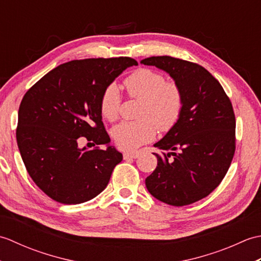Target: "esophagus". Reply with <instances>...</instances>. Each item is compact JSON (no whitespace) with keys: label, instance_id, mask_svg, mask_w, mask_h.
<instances>
[{"label":"esophagus","instance_id":"34e87169","mask_svg":"<svg viewBox=\"0 0 261 261\" xmlns=\"http://www.w3.org/2000/svg\"><path fill=\"white\" fill-rule=\"evenodd\" d=\"M139 157V152L136 151V152H125L123 153V159L127 160V159H136Z\"/></svg>","mask_w":261,"mask_h":261}]
</instances>
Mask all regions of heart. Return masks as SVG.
Masks as SVG:
<instances>
[{
  "mask_svg": "<svg viewBox=\"0 0 261 261\" xmlns=\"http://www.w3.org/2000/svg\"><path fill=\"white\" fill-rule=\"evenodd\" d=\"M123 84L127 95L140 99L137 118L122 122L112 130V137L122 150L131 151L153 140L157 129L168 132L178 122L184 108V93L175 81H166L163 73L141 67L127 75ZM122 97L119 87L109 84L99 97V111L103 118L118 120Z\"/></svg>",
  "mask_w": 261,
  "mask_h": 261,
  "instance_id": "heart-1",
  "label": "heart"
}]
</instances>
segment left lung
Masks as SVG:
<instances>
[{
    "mask_svg": "<svg viewBox=\"0 0 261 261\" xmlns=\"http://www.w3.org/2000/svg\"><path fill=\"white\" fill-rule=\"evenodd\" d=\"M173 77L184 93L176 125L154 147L158 164L146 178L153 197L173 206L195 203L212 193L228 173L236 151V116L219 81L196 63L170 56L141 60Z\"/></svg>",
    "mask_w": 261,
    "mask_h": 261,
    "instance_id": "obj_1",
    "label": "left lung"
}]
</instances>
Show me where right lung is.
I'll use <instances>...</instances> for the list:
<instances>
[{"label":"right lung","instance_id":"1","mask_svg":"<svg viewBox=\"0 0 261 261\" xmlns=\"http://www.w3.org/2000/svg\"><path fill=\"white\" fill-rule=\"evenodd\" d=\"M138 65L130 57L90 58L59 65L22 98L16 142L35 184L54 201L81 204L108 186L122 153L111 146L99 97L122 71ZM81 136L92 149L78 147Z\"/></svg>","mask_w":261,"mask_h":261}]
</instances>
